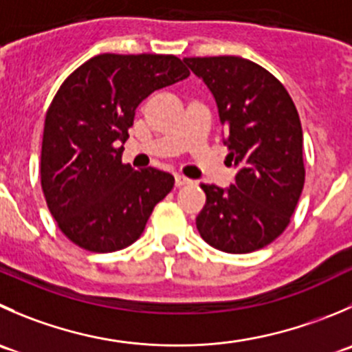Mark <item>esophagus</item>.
<instances>
[{
    "label": "esophagus",
    "mask_w": 352,
    "mask_h": 352,
    "mask_svg": "<svg viewBox=\"0 0 352 352\" xmlns=\"http://www.w3.org/2000/svg\"><path fill=\"white\" fill-rule=\"evenodd\" d=\"M187 184H190V179H187V177H184V175H175V186L177 187L187 186Z\"/></svg>",
    "instance_id": "esophagus-1"
}]
</instances>
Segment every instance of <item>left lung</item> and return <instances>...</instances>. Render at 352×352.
Wrapping results in <instances>:
<instances>
[{"instance_id": "1", "label": "left lung", "mask_w": 352, "mask_h": 352, "mask_svg": "<svg viewBox=\"0 0 352 352\" xmlns=\"http://www.w3.org/2000/svg\"><path fill=\"white\" fill-rule=\"evenodd\" d=\"M217 101L227 160L237 168L227 189L201 184V237L230 254L258 251L291 221L305 186L302 129L284 85L239 56L184 58Z\"/></svg>"}]
</instances>
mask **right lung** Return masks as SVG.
Returning <instances> with one entry per match:
<instances>
[{"label":"right lung","mask_w":352,"mask_h":352,"mask_svg":"<svg viewBox=\"0 0 352 352\" xmlns=\"http://www.w3.org/2000/svg\"><path fill=\"white\" fill-rule=\"evenodd\" d=\"M189 70L173 54H98L61 84L46 113L41 186L60 230L78 248L113 252L139 239L175 179L122 163L139 104Z\"/></svg>","instance_id":"1"}]
</instances>
